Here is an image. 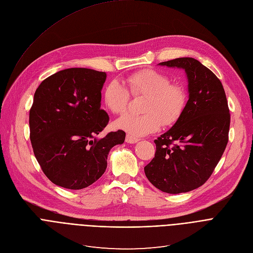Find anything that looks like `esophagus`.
Masks as SVG:
<instances>
[{"mask_svg": "<svg viewBox=\"0 0 253 253\" xmlns=\"http://www.w3.org/2000/svg\"><path fill=\"white\" fill-rule=\"evenodd\" d=\"M125 141H126L127 143H136V142L139 141V139L136 138V137H134V136L129 135V134H127L126 138H125Z\"/></svg>", "mask_w": 253, "mask_h": 253, "instance_id": "obj_1", "label": "esophagus"}]
</instances>
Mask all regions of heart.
Wrapping results in <instances>:
<instances>
[{
  "label": "heart",
  "instance_id": "b5f03b06",
  "mask_svg": "<svg viewBox=\"0 0 253 253\" xmlns=\"http://www.w3.org/2000/svg\"><path fill=\"white\" fill-rule=\"evenodd\" d=\"M126 87L117 81L109 82L103 92L104 103L109 111L121 114L126 111L130 93L144 96L143 114H124L116 121V127L132 136H143L160 129L162 124H176L187 105V90L180 83H171L167 74L154 69H144L125 78Z\"/></svg>",
  "mask_w": 253,
  "mask_h": 253
}]
</instances>
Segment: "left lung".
<instances>
[{
    "instance_id": "8db88e82",
    "label": "left lung",
    "mask_w": 253,
    "mask_h": 253,
    "mask_svg": "<svg viewBox=\"0 0 253 253\" xmlns=\"http://www.w3.org/2000/svg\"><path fill=\"white\" fill-rule=\"evenodd\" d=\"M185 70L189 99L179 121L155 140V158L144 173L166 193L188 192L204 185L229 140L230 112L222 82L193 58L160 63Z\"/></svg>"
}]
</instances>
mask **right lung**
<instances>
[{"mask_svg": "<svg viewBox=\"0 0 253 253\" xmlns=\"http://www.w3.org/2000/svg\"><path fill=\"white\" fill-rule=\"evenodd\" d=\"M106 73L69 68L45 78L29 111L30 141L44 175L58 186L79 190L103 176L110 149L125 132L95 136L110 117L100 109Z\"/></svg>", "mask_w": 253, "mask_h": 253, "instance_id": "1", "label": "right lung"}]
</instances>
